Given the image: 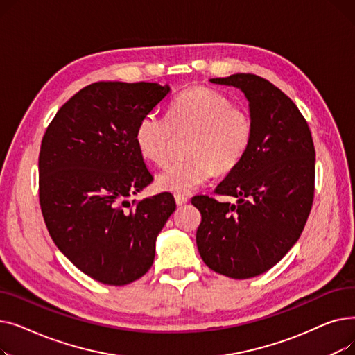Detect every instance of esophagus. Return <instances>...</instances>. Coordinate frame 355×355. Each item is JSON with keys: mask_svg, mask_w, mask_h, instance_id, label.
I'll return each mask as SVG.
<instances>
[{"mask_svg": "<svg viewBox=\"0 0 355 355\" xmlns=\"http://www.w3.org/2000/svg\"><path fill=\"white\" fill-rule=\"evenodd\" d=\"M174 198H175V202L178 204V206H182V204H185V202L189 201V197L187 196H182V194H175Z\"/></svg>", "mask_w": 355, "mask_h": 355, "instance_id": "1", "label": "esophagus"}]
</instances>
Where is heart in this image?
Here are the masks:
<instances>
[{
    "mask_svg": "<svg viewBox=\"0 0 355 355\" xmlns=\"http://www.w3.org/2000/svg\"><path fill=\"white\" fill-rule=\"evenodd\" d=\"M253 132V119L245 106L232 103L216 89L196 86L180 93L166 116L145 114L138 122L135 142L148 161L164 165L174 134L191 135L185 144L187 158L168 164L157 178L161 190L185 194L216 171H232L249 151Z\"/></svg>",
    "mask_w": 355,
    "mask_h": 355,
    "instance_id": "b5f03b06",
    "label": "heart"
}]
</instances>
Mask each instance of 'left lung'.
Listing matches in <instances>:
<instances>
[{"label":"left lung","mask_w":355,"mask_h":355,"mask_svg":"<svg viewBox=\"0 0 355 355\" xmlns=\"http://www.w3.org/2000/svg\"><path fill=\"white\" fill-rule=\"evenodd\" d=\"M245 93L253 119L249 151L214 190L236 204L196 196L197 248L211 270L233 279L268 272L300 239L312 209L315 148L306 119L289 96L252 73L210 79Z\"/></svg>","instance_id":"left-lung-1"}]
</instances>
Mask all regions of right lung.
Here are the masks:
<instances>
[{"instance_id":"1","label":"right lung","mask_w":355,"mask_h":355,"mask_svg":"<svg viewBox=\"0 0 355 355\" xmlns=\"http://www.w3.org/2000/svg\"><path fill=\"white\" fill-rule=\"evenodd\" d=\"M170 95L158 83L96 82L71 96L42 141L39 198L59 250L105 285H128L154 263L173 194L126 198L154 178L135 142L141 118Z\"/></svg>"}]
</instances>
